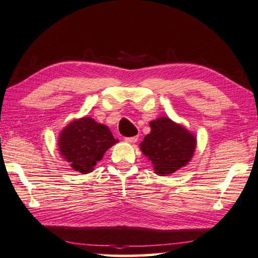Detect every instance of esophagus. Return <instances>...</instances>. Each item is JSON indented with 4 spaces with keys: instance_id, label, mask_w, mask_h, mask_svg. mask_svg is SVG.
I'll list each match as a JSON object with an SVG mask.
<instances>
[{
    "instance_id": "34e87169",
    "label": "esophagus",
    "mask_w": 258,
    "mask_h": 258,
    "mask_svg": "<svg viewBox=\"0 0 258 258\" xmlns=\"http://www.w3.org/2000/svg\"><path fill=\"white\" fill-rule=\"evenodd\" d=\"M125 141L128 142V144H136L138 141V137H131V138H125Z\"/></svg>"
}]
</instances>
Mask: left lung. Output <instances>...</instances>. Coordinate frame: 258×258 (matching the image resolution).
Returning a JSON list of instances; mask_svg holds the SVG:
<instances>
[{"mask_svg":"<svg viewBox=\"0 0 258 258\" xmlns=\"http://www.w3.org/2000/svg\"><path fill=\"white\" fill-rule=\"evenodd\" d=\"M150 127L140 148L153 164L155 173H174L190 161L196 148V138L189 131L167 117L150 121Z\"/></svg>","mask_w":258,"mask_h":258,"instance_id":"1","label":"left lung"}]
</instances>
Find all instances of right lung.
Listing matches in <instances>:
<instances>
[{
	"mask_svg": "<svg viewBox=\"0 0 258 258\" xmlns=\"http://www.w3.org/2000/svg\"><path fill=\"white\" fill-rule=\"evenodd\" d=\"M108 126L91 117L71 121L58 137L59 153L73 170L86 174L92 172L105 151L116 144Z\"/></svg>",
	"mask_w": 258,
	"mask_h": 258,
	"instance_id": "obj_1",
	"label": "right lung"
}]
</instances>
